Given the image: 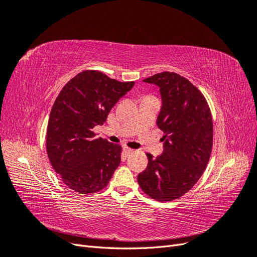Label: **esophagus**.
<instances>
[{"instance_id":"esophagus-1","label":"esophagus","mask_w":257,"mask_h":257,"mask_svg":"<svg viewBox=\"0 0 257 257\" xmlns=\"http://www.w3.org/2000/svg\"><path fill=\"white\" fill-rule=\"evenodd\" d=\"M123 151H124V153H125V155H130L134 152L133 149H131V148H127V147H124Z\"/></svg>"}]
</instances>
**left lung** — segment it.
I'll return each mask as SVG.
<instances>
[{"label":"left lung","mask_w":257,"mask_h":257,"mask_svg":"<svg viewBox=\"0 0 257 257\" xmlns=\"http://www.w3.org/2000/svg\"><path fill=\"white\" fill-rule=\"evenodd\" d=\"M144 81L160 88L157 124L164 132V150L157 159L147 153L148 166L137 180L151 198L170 201L190 191L204 174L212 150L211 112L201 92L180 75L163 72Z\"/></svg>","instance_id":"8db88e82"}]
</instances>
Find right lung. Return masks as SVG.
Instances as JSON below:
<instances>
[{
  "mask_svg": "<svg viewBox=\"0 0 257 257\" xmlns=\"http://www.w3.org/2000/svg\"><path fill=\"white\" fill-rule=\"evenodd\" d=\"M97 71H84L69 80L54 100L47 126V154L61 180L80 194L105 189L121 162L120 145L97 138L116 102L134 87Z\"/></svg>",
  "mask_w": 257,
  "mask_h": 257,
  "instance_id": "right-lung-1",
  "label": "right lung"
}]
</instances>
